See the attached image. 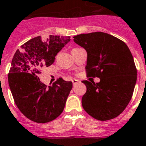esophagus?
I'll use <instances>...</instances> for the list:
<instances>
[{"instance_id": "34e87169", "label": "esophagus", "mask_w": 146, "mask_h": 146, "mask_svg": "<svg viewBox=\"0 0 146 146\" xmlns=\"http://www.w3.org/2000/svg\"><path fill=\"white\" fill-rule=\"evenodd\" d=\"M79 80H75V79H74V80H72V84H73V86H75L76 84H78V83H79Z\"/></svg>"}]
</instances>
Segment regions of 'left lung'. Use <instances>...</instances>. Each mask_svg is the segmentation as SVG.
Instances as JSON below:
<instances>
[{"label": "left lung", "instance_id": "obj_1", "mask_svg": "<svg viewBox=\"0 0 146 146\" xmlns=\"http://www.w3.org/2000/svg\"><path fill=\"white\" fill-rule=\"evenodd\" d=\"M73 38L87 53V75L100 78L96 84L83 81L86 86L82 97L84 110L101 121L117 117L131 101L137 82L131 50L124 42L106 33H84Z\"/></svg>", "mask_w": 146, "mask_h": 146}]
</instances>
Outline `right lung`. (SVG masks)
<instances>
[{
	"mask_svg": "<svg viewBox=\"0 0 146 146\" xmlns=\"http://www.w3.org/2000/svg\"><path fill=\"white\" fill-rule=\"evenodd\" d=\"M71 40L70 36H51L30 39L14 54L8 81L15 104L29 119L46 123L64 110L72 82L60 78L46 86L38 78L41 68L52 65L55 56Z\"/></svg>",
	"mask_w": 146,
	"mask_h": 146,
	"instance_id": "right-lung-1",
	"label": "right lung"
}]
</instances>
